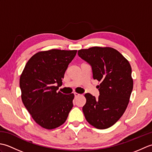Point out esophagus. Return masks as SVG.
Segmentation results:
<instances>
[{"instance_id":"1","label":"esophagus","mask_w":152,"mask_h":152,"mask_svg":"<svg viewBox=\"0 0 152 152\" xmlns=\"http://www.w3.org/2000/svg\"><path fill=\"white\" fill-rule=\"evenodd\" d=\"M74 96H75V97H78V96H80V94L78 93H74Z\"/></svg>"}]
</instances>
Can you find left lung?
Returning <instances> with one entry per match:
<instances>
[{
	"label": "left lung",
	"instance_id": "obj_1",
	"mask_svg": "<svg viewBox=\"0 0 152 152\" xmlns=\"http://www.w3.org/2000/svg\"><path fill=\"white\" fill-rule=\"evenodd\" d=\"M80 57L92 68L93 77L100 84L98 99L86 93L82 110L86 120L96 129L111 127L124 114L129 102L133 80L129 61L114 48L92 47L80 50Z\"/></svg>",
	"mask_w": 152,
	"mask_h": 152
}]
</instances>
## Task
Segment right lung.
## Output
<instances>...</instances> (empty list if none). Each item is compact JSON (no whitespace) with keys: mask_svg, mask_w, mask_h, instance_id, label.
Listing matches in <instances>:
<instances>
[{"mask_svg":"<svg viewBox=\"0 0 152 152\" xmlns=\"http://www.w3.org/2000/svg\"><path fill=\"white\" fill-rule=\"evenodd\" d=\"M77 50H50L34 54L28 61L19 79L21 99L34 121L53 129L66 121L74 95L57 91Z\"/></svg>","mask_w":152,"mask_h":152,"instance_id":"obj_1","label":"right lung"}]
</instances>
